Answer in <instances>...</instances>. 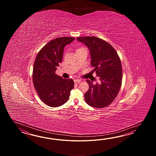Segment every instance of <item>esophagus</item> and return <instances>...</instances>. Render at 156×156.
I'll return each instance as SVG.
<instances>
[{
    "label": "esophagus",
    "instance_id": "esophagus-1",
    "mask_svg": "<svg viewBox=\"0 0 156 156\" xmlns=\"http://www.w3.org/2000/svg\"><path fill=\"white\" fill-rule=\"evenodd\" d=\"M81 81V80L77 79L74 80V83H79Z\"/></svg>",
    "mask_w": 156,
    "mask_h": 156
}]
</instances>
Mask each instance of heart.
Here are the masks:
<instances>
[{"label":"heart","mask_w":156,"mask_h":156,"mask_svg":"<svg viewBox=\"0 0 156 156\" xmlns=\"http://www.w3.org/2000/svg\"><path fill=\"white\" fill-rule=\"evenodd\" d=\"M83 48H83V47H82V48H80L77 49V50H79V49H83Z\"/></svg>","instance_id":"1"}]
</instances>
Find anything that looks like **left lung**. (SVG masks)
I'll return each instance as SVG.
<instances>
[{
    "label": "left lung",
    "mask_w": 156,
    "mask_h": 156,
    "mask_svg": "<svg viewBox=\"0 0 156 156\" xmlns=\"http://www.w3.org/2000/svg\"><path fill=\"white\" fill-rule=\"evenodd\" d=\"M77 40L89 48L91 65L100 81L94 85L86 80L89 89L85 94V101L96 108L108 106L116 98L122 86L123 71L119 57L110 44L98 37H82Z\"/></svg>",
    "instance_id": "left-lung-1"
}]
</instances>
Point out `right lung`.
Listing matches in <instances>:
<instances>
[{
  "mask_svg": "<svg viewBox=\"0 0 156 156\" xmlns=\"http://www.w3.org/2000/svg\"><path fill=\"white\" fill-rule=\"evenodd\" d=\"M75 40L73 37H58L50 41L37 54L33 65L34 87L41 100L51 107L61 106L69 99L74 87L73 79H63L56 74L62 62L63 49Z\"/></svg>",
  "mask_w": 156,
  "mask_h": 156,
  "instance_id": "add662e5",
  "label": "right lung"
}]
</instances>
